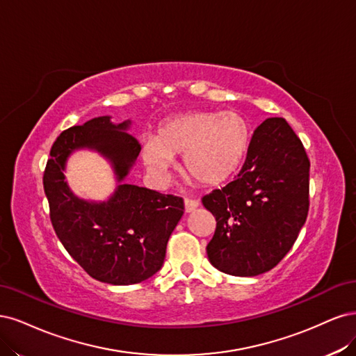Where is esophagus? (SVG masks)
<instances>
[{
	"label": "esophagus",
	"instance_id": "obj_1",
	"mask_svg": "<svg viewBox=\"0 0 356 356\" xmlns=\"http://www.w3.org/2000/svg\"><path fill=\"white\" fill-rule=\"evenodd\" d=\"M200 207V202L195 200H185V213H192Z\"/></svg>",
	"mask_w": 356,
	"mask_h": 356
}]
</instances>
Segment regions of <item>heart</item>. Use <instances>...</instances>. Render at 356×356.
<instances>
[{
    "mask_svg": "<svg viewBox=\"0 0 356 356\" xmlns=\"http://www.w3.org/2000/svg\"><path fill=\"white\" fill-rule=\"evenodd\" d=\"M251 143V125L239 112L192 111L158 125L155 139L142 145L149 173L164 180L175 158L183 156L181 173L193 185L214 189L236 176Z\"/></svg>",
    "mask_w": 356,
    "mask_h": 356,
    "instance_id": "b5f03b06",
    "label": "heart"
}]
</instances>
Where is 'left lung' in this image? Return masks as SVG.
I'll use <instances>...</instances> for the list:
<instances>
[{
  "instance_id": "8db88e82",
  "label": "left lung",
  "mask_w": 356,
  "mask_h": 356,
  "mask_svg": "<svg viewBox=\"0 0 356 356\" xmlns=\"http://www.w3.org/2000/svg\"><path fill=\"white\" fill-rule=\"evenodd\" d=\"M309 167L300 139L284 118L259 125L238 177L202 198L217 222L207 245L216 269L256 277L278 265L306 222Z\"/></svg>"
}]
</instances>
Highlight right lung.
Returning <instances> with one entry per match:
<instances>
[{"mask_svg": "<svg viewBox=\"0 0 356 356\" xmlns=\"http://www.w3.org/2000/svg\"><path fill=\"white\" fill-rule=\"evenodd\" d=\"M111 118L97 117L60 133L44 171V192L56 235L78 265L100 282L130 285L163 268L183 200L125 181L140 145L127 133L131 120L113 124ZM83 148L111 164L118 186L105 202L79 199L64 180L67 159Z\"/></svg>", "mask_w": 356, "mask_h": 356, "instance_id": "obj_1", "label": "right lung"}]
</instances>
